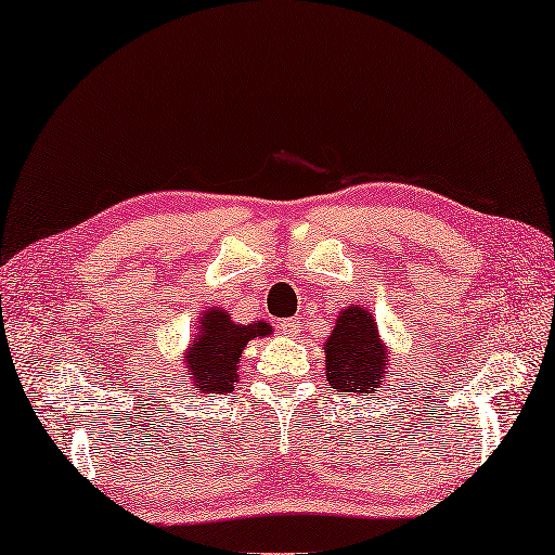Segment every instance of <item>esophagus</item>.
I'll return each mask as SVG.
<instances>
[{
  "label": "esophagus",
  "instance_id": "obj_1",
  "mask_svg": "<svg viewBox=\"0 0 555 555\" xmlns=\"http://www.w3.org/2000/svg\"><path fill=\"white\" fill-rule=\"evenodd\" d=\"M278 327H280V333H282V335H287V337H297V335H299V327H301V323H299L297 319H282V321L278 323Z\"/></svg>",
  "mask_w": 555,
  "mask_h": 555
}]
</instances>
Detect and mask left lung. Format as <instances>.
Instances as JSON below:
<instances>
[{
    "mask_svg": "<svg viewBox=\"0 0 555 555\" xmlns=\"http://www.w3.org/2000/svg\"><path fill=\"white\" fill-rule=\"evenodd\" d=\"M388 357L383 352L373 315L361 307L340 313L325 343V376L337 392L359 395L383 386Z\"/></svg>",
    "mask_w": 555,
    "mask_h": 555,
    "instance_id": "8db88e82",
    "label": "left lung"
}]
</instances>
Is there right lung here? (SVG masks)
Listing matches in <instances>:
<instances>
[{"mask_svg":"<svg viewBox=\"0 0 555 555\" xmlns=\"http://www.w3.org/2000/svg\"><path fill=\"white\" fill-rule=\"evenodd\" d=\"M270 333L268 323L236 325L222 309H210L201 315V333L191 340L186 352V369L191 380L208 398L215 392H228L236 383V364L242 349L254 337Z\"/></svg>","mask_w":555,"mask_h":555,"instance_id":"right-lung-1","label":"right lung"}]
</instances>
